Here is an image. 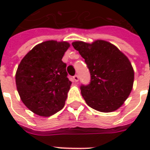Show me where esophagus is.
<instances>
[{
  "label": "esophagus",
  "instance_id": "obj_1",
  "mask_svg": "<svg viewBox=\"0 0 150 150\" xmlns=\"http://www.w3.org/2000/svg\"><path fill=\"white\" fill-rule=\"evenodd\" d=\"M73 79H74V80H75V82H78L79 81V76L77 75H75L74 77H73Z\"/></svg>",
  "mask_w": 150,
  "mask_h": 150
}]
</instances>
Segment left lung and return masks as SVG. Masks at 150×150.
<instances>
[{"label":"left lung","mask_w":150,"mask_h":150,"mask_svg":"<svg viewBox=\"0 0 150 150\" xmlns=\"http://www.w3.org/2000/svg\"><path fill=\"white\" fill-rule=\"evenodd\" d=\"M72 46L85 59L91 74L90 84L81 86L87 104L101 112L117 110L133 86L134 71L128 57L104 40L91 43L75 41Z\"/></svg>","instance_id":"obj_1"}]
</instances>
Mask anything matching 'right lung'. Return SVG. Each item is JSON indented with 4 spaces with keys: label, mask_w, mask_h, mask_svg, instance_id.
Masks as SVG:
<instances>
[{
    "label": "right lung",
    "mask_w": 150,
    "mask_h": 150,
    "mask_svg": "<svg viewBox=\"0 0 150 150\" xmlns=\"http://www.w3.org/2000/svg\"><path fill=\"white\" fill-rule=\"evenodd\" d=\"M70 47L67 42L49 40L25 55L15 75L21 101L40 116H50L64 107L71 82L62 61Z\"/></svg>",
    "instance_id": "add662e5"
}]
</instances>
